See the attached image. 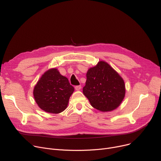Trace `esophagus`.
<instances>
[{
    "instance_id": "esophagus-1",
    "label": "esophagus",
    "mask_w": 161,
    "mask_h": 161,
    "mask_svg": "<svg viewBox=\"0 0 161 161\" xmlns=\"http://www.w3.org/2000/svg\"><path fill=\"white\" fill-rule=\"evenodd\" d=\"M81 89V86H77L75 87V89L76 91H79V90H80Z\"/></svg>"
}]
</instances>
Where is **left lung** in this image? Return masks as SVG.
<instances>
[{"label": "left lung", "instance_id": "left-lung-1", "mask_svg": "<svg viewBox=\"0 0 161 161\" xmlns=\"http://www.w3.org/2000/svg\"><path fill=\"white\" fill-rule=\"evenodd\" d=\"M86 76L83 92L92 107L106 112L119 106L125 96V85L121 76L110 65L99 61L90 68Z\"/></svg>", "mask_w": 161, "mask_h": 161}]
</instances>
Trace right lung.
Returning <instances> with one entry per match:
<instances>
[{"label":"right lung","mask_w":161,"mask_h":161,"mask_svg":"<svg viewBox=\"0 0 161 161\" xmlns=\"http://www.w3.org/2000/svg\"><path fill=\"white\" fill-rule=\"evenodd\" d=\"M74 91L69 80L53 68L41 76L33 90L36 104L42 110L50 114L63 112Z\"/></svg>","instance_id":"right-lung-1"}]
</instances>
